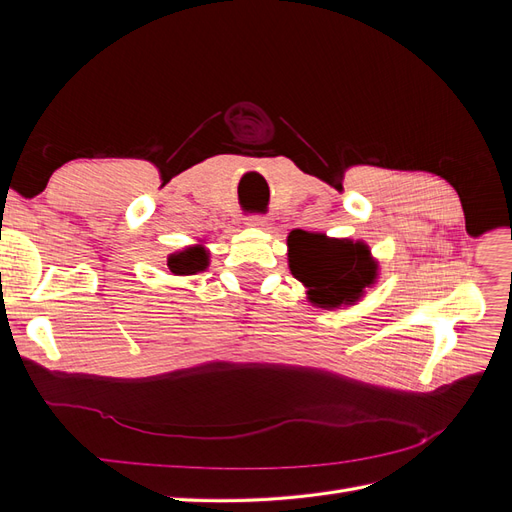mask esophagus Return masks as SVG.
I'll use <instances>...</instances> for the list:
<instances>
[{"mask_svg": "<svg viewBox=\"0 0 512 512\" xmlns=\"http://www.w3.org/2000/svg\"><path fill=\"white\" fill-rule=\"evenodd\" d=\"M245 226L262 228V226H267V218H265V215H260V213H252V215H247V218H245Z\"/></svg>", "mask_w": 512, "mask_h": 512, "instance_id": "1", "label": "esophagus"}]
</instances>
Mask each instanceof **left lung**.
<instances>
[{
	"label": "left lung",
	"instance_id": "8db88e82",
	"mask_svg": "<svg viewBox=\"0 0 512 512\" xmlns=\"http://www.w3.org/2000/svg\"><path fill=\"white\" fill-rule=\"evenodd\" d=\"M290 273L307 286L318 307L354 303L376 282L378 265L363 241L331 239L320 232L292 230L288 235Z\"/></svg>",
	"mask_w": 512,
	"mask_h": 512
}]
</instances>
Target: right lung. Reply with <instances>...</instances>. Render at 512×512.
<instances>
[{
    "label": "right lung",
    "mask_w": 512,
    "mask_h": 512,
    "mask_svg": "<svg viewBox=\"0 0 512 512\" xmlns=\"http://www.w3.org/2000/svg\"><path fill=\"white\" fill-rule=\"evenodd\" d=\"M168 269L175 275H194L196 271H205L209 265V254L205 247H188V250L170 254L168 256Z\"/></svg>",
    "instance_id": "1"
}]
</instances>
